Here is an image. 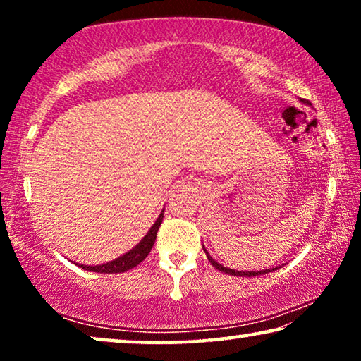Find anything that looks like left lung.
Returning a JSON list of instances; mask_svg holds the SVG:
<instances>
[{
    "instance_id": "1",
    "label": "left lung",
    "mask_w": 361,
    "mask_h": 361,
    "mask_svg": "<svg viewBox=\"0 0 361 361\" xmlns=\"http://www.w3.org/2000/svg\"><path fill=\"white\" fill-rule=\"evenodd\" d=\"M302 102H305V100H302ZM305 103H307V102H305ZM204 252L207 253V258H209V261L212 262V266H213V267H216L218 271H221V272H224V274H229V276H237V277H255V276H261V274L272 272V271H276V269H277V267H272V269H266V271H250V272H243V271H234V269L224 267V266L219 264V262H216L215 259H213L212 256L209 255V252H207V250H205V247H204Z\"/></svg>"
}]
</instances>
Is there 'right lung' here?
I'll return each instance as SVG.
<instances>
[{"instance_id":"obj_1","label":"right lung","mask_w":361,"mask_h":361,"mask_svg":"<svg viewBox=\"0 0 361 361\" xmlns=\"http://www.w3.org/2000/svg\"><path fill=\"white\" fill-rule=\"evenodd\" d=\"M162 218H164V210L159 218L156 219V223L152 224V228L148 231V234L143 237V240L138 243L135 248H132L129 253L119 256L118 259L114 261H109L106 264H100V266H79L85 269V271H92V272H100V274H119V272H126L129 271V269L138 266L140 262H142L146 256L149 255L152 245H154L156 242V235H157V231H159V226L162 223Z\"/></svg>"}]
</instances>
